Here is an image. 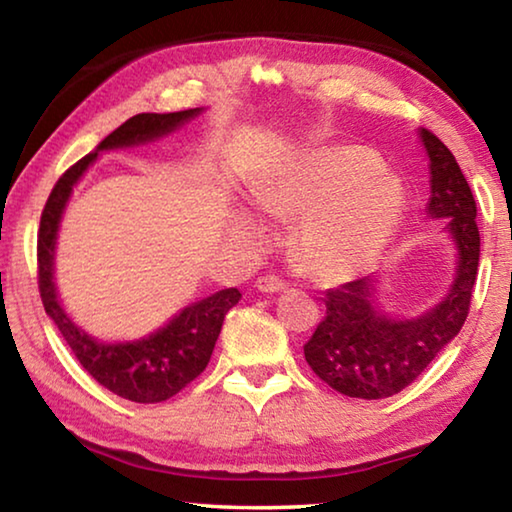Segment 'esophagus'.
Returning a JSON list of instances; mask_svg holds the SVG:
<instances>
[{"mask_svg":"<svg viewBox=\"0 0 512 512\" xmlns=\"http://www.w3.org/2000/svg\"><path fill=\"white\" fill-rule=\"evenodd\" d=\"M255 287L262 293H277V291L287 289V282L277 275H262V277H257Z\"/></svg>","mask_w":512,"mask_h":512,"instance_id":"esophagus-1","label":"esophagus"}]
</instances>
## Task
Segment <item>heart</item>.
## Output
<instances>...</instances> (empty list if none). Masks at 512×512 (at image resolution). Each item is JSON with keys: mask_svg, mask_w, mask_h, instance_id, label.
Returning <instances> with one entry per match:
<instances>
[{"mask_svg": "<svg viewBox=\"0 0 512 512\" xmlns=\"http://www.w3.org/2000/svg\"><path fill=\"white\" fill-rule=\"evenodd\" d=\"M259 203L273 214H305L296 253L320 280L341 282L363 271L391 241L404 212V187L381 171L379 155L361 144L320 146L262 187ZM239 230L259 225L239 216Z\"/></svg>", "mask_w": 512, "mask_h": 512, "instance_id": "heart-1", "label": "heart"}]
</instances>
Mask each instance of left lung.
I'll return each instance as SVG.
<instances>
[{
  "label": "left lung",
  "mask_w": 512,
  "mask_h": 512,
  "mask_svg": "<svg viewBox=\"0 0 512 512\" xmlns=\"http://www.w3.org/2000/svg\"><path fill=\"white\" fill-rule=\"evenodd\" d=\"M420 135L431 160L429 214L445 219L456 241V280L438 307L413 320L381 314L370 277L327 291L325 318L305 345V359L327 386L359 400H381L411 386L470 314L481 255L476 201L452 151L427 128Z\"/></svg>",
  "instance_id": "8db88e82"
}]
</instances>
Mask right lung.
<instances>
[{
    "label": "right lung",
    "mask_w": 512,
    "mask_h": 512,
    "mask_svg": "<svg viewBox=\"0 0 512 512\" xmlns=\"http://www.w3.org/2000/svg\"><path fill=\"white\" fill-rule=\"evenodd\" d=\"M201 108L180 112H142L124 121L97 149L72 164L51 189L40 216L38 228V289L49 318L63 334L74 357L81 361L88 375L119 397L140 404L164 402L183 391L201 375L210 363L214 343L221 334L223 318L237 305L241 293L223 289L210 298L185 307L167 327L158 329L149 339L133 343H99L76 327L63 311L54 287V246L60 214L76 180L90 167L99 151L140 144L153 137L167 135L183 121L196 117Z\"/></svg>",
    "instance_id": "right-lung-1"
}]
</instances>
